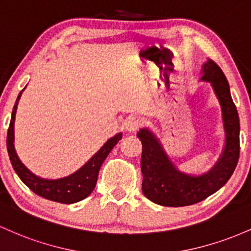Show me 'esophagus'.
<instances>
[{"mask_svg":"<svg viewBox=\"0 0 251 251\" xmlns=\"http://www.w3.org/2000/svg\"><path fill=\"white\" fill-rule=\"evenodd\" d=\"M142 126V122L139 117H129L125 122V128L126 131H136Z\"/></svg>","mask_w":251,"mask_h":251,"instance_id":"obj_1","label":"esophagus"}]
</instances>
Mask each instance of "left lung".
I'll return each instance as SVG.
<instances>
[{
	"label": "left lung",
	"mask_w": 251,
	"mask_h": 251,
	"mask_svg": "<svg viewBox=\"0 0 251 251\" xmlns=\"http://www.w3.org/2000/svg\"><path fill=\"white\" fill-rule=\"evenodd\" d=\"M201 79L210 81L218 97L226 135L223 155L209 173L201 176L180 173L151 131L141 129L137 133V137L142 142V192L149 201L162 206H188L204 201L226 184L237 166L241 148L239 118L230 95L229 83L221 67L213 60H207L204 64Z\"/></svg>",
	"instance_id": "left-lung-1"
}]
</instances>
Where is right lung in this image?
Listing matches in <instances>:
<instances>
[{"mask_svg": "<svg viewBox=\"0 0 251 251\" xmlns=\"http://www.w3.org/2000/svg\"><path fill=\"white\" fill-rule=\"evenodd\" d=\"M22 91L19 94L18 100L13 108L12 120H10L7 133V149L14 171L16 172L19 178L26 186L42 198L61 202V204H73V202L83 201L94 191L100 166L111 151V149L114 148V146L122 139V134L115 135L110 140L106 141L105 145L75 173L58 180L41 179L27 170L26 166L20 161L15 153V149H14V121H15L16 109H18V103Z\"/></svg>", "mask_w": 251, "mask_h": 251, "instance_id": "add662e5", "label": "right lung"}]
</instances>
